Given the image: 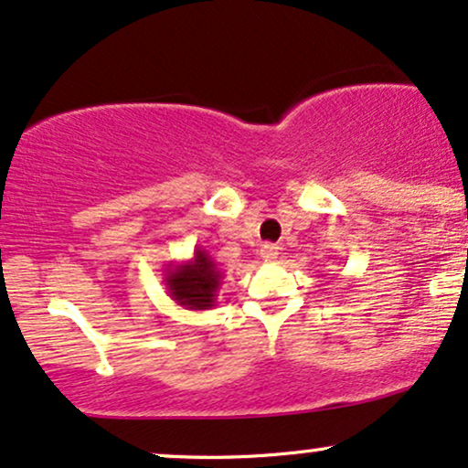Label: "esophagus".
I'll return each mask as SVG.
<instances>
[{
    "mask_svg": "<svg viewBox=\"0 0 468 468\" xmlns=\"http://www.w3.org/2000/svg\"><path fill=\"white\" fill-rule=\"evenodd\" d=\"M278 250L280 247L278 245H273V243H265L261 247V256H262V261L265 262H273L278 258Z\"/></svg>",
    "mask_w": 468,
    "mask_h": 468,
    "instance_id": "esophagus-1",
    "label": "esophagus"
}]
</instances>
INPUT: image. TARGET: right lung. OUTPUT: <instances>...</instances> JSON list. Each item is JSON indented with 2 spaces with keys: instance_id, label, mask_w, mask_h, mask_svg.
<instances>
[{
  "instance_id": "right-lung-1",
  "label": "right lung",
  "mask_w": 468,
  "mask_h": 468,
  "mask_svg": "<svg viewBox=\"0 0 468 468\" xmlns=\"http://www.w3.org/2000/svg\"><path fill=\"white\" fill-rule=\"evenodd\" d=\"M223 271L203 247H195L190 261L173 262L164 273L170 300L188 311H207L217 304L223 287Z\"/></svg>"
}]
</instances>
